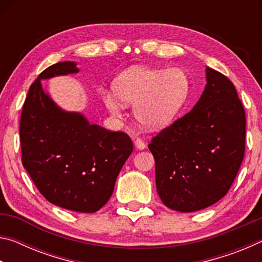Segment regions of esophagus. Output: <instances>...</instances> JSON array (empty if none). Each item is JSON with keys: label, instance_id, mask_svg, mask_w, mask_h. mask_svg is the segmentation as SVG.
I'll list each match as a JSON object with an SVG mask.
<instances>
[{"label": "esophagus", "instance_id": "obj_1", "mask_svg": "<svg viewBox=\"0 0 262 262\" xmlns=\"http://www.w3.org/2000/svg\"><path fill=\"white\" fill-rule=\"evenodd\" d=\"M134 145L137 150H143L145 148V143L141 139H136L134 141Z\"/></svg>", "mask_w": 262, "mask_h": 262}]
</instances>
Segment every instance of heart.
<instances>
[{
    "label": "heart",
    "instance_id": "heart-1",
    "mask_svg": "<svg viewBox=\"0 0 262 262\" xmlns=\"http://www.w3.org/2000/svg\"><path fill=\"white\" fill-rule=\"evenodd\" d=\"M189 78L181 68L134 67L114 79L113 92L103 91L101 99L113 115L134 104V115L149 129L165 127L178 114L189 95Z\"/></svg>",
    "mask_w": 262,
    "mask_h": 262
}]
</instances>
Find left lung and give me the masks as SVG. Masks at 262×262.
<instances>
[{"label": "left lung", "mask_w": 262, "mask_h": 262, "mask_svg": "<svg viewBox=\"0 0 262 262\" xmlns=\"http://www.w3.org/2000/svg\"><path fill=\"white\" fill-rule=\"evenodd\" d=\"M206 82L192 111L148 145L156 164L158 195L172 210L198 211L220 201L245 152V111L236 88L209 67Z\"/></svg>", "instance_id": "8db88e82"}]
</instances>
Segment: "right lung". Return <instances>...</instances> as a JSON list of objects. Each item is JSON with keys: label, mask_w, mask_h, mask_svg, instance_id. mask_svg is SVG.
I'll return each instance as SVG.
<instances>
[{"label": "right lung", "mask_w": 262, "mask_h": 262, "mask_svg": "<svg viewBox=\"0 0 262 262\" xmlns=\"http://www.w3.org/2000/svg\"><path fill=\"white\" fill-rule=\"evenodd\" d=\"M78 72L76 62H59L30 86L20 117L21 162L47 201L95 212L110 200L133 142L125 133L91 125L81 112L61 108L43 90V79Z\"/></svg>", "instance_id": "1"}]
</instances>
